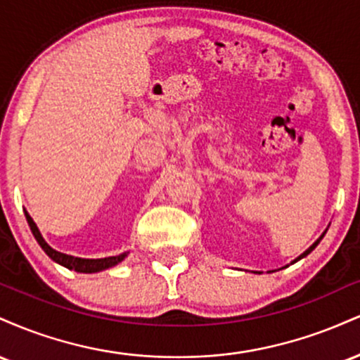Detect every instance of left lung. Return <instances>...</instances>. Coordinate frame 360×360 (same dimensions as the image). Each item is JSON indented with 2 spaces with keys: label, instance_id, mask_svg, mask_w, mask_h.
Instances as JSON below:
<instances>
[{
  "label": "left lung",
  "instance_id": "left-lung-1",
  "mask_svg": "<svg viewBox=\"0 0 360 360\" xmlns=\"http://www.w3.org/2000/svg\"><path fill=\"white\" fill-rule=\"evenodd\" d=\"M323 235H325V233H323ZM323 235H321V237H320V238H318V240H316V242H315V243H313V245H311V247H309V249H308V250H304V252H303V254H301V255H300V257H298V259H295V260H292V262H298V260H300V259H303V257H307V255H308V254H309V252H311V250H313V249H315V247H316V245H318V243H320V240H321V238H323Z\"/></svg>",
  "mask_w": 360,
  "mask_h": 360
}]
</instances>
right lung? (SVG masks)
I'll use <instances>...</instances> for the list:
<instances>
[{"mask_svg": "<svg viewBox=\"0 0 360 360\" xmlns=\"http://www.w3.org/2000/svg\"><path fill=\"white\" fill-rule=\"evenodd\" d=\"M25 217H27L28 226H30V230H32V233H34L35 240L39 242V245L42 247L45 254H47L52 260H56L57 264H60V266L68 267V269H72V271H76V272H86V274H91V272H100V271L108 269V267L117 266L118 262H122V260L128 255V252H123V254L113 255V257L81 259V257H72V255H68V254H62V252L53 250L52 247L44 240V237H42V235H40L39 229H37L35 221L32 220L30 214L25 212Z\"/></svg>", "mask_w": 360, "mask_h": 360, "instance_id": "right-lung-1", "label": "right lung"}]
</instances>
